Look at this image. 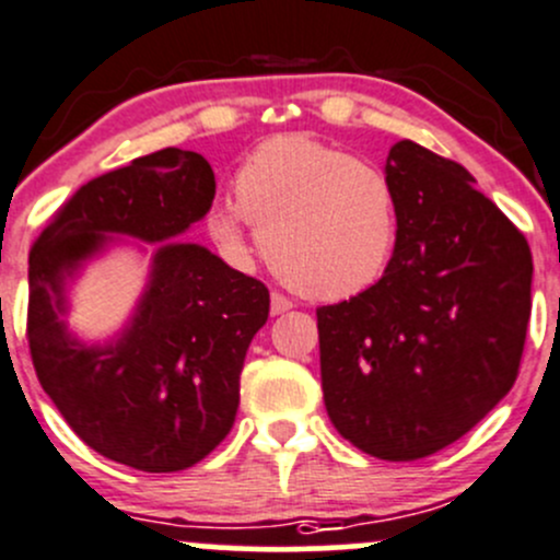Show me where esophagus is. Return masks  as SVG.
Returning <instances> with one entry per match:
<instances>
[{"label":"esophagus","mask_w":560,"mask_h":560,"mask_svg":"<svg viewBox=\"0 0 560 560\" xmlns=\"http://www.w3.org/2000/svg\"><path fill=\"white\" fill-rule=\"evenodd\" d=\"M290 308H292L290 298H284L281 292H273V295H270V314H273V316L290 312Z\"/></svg>","instance_id":"1"}]
</instances>
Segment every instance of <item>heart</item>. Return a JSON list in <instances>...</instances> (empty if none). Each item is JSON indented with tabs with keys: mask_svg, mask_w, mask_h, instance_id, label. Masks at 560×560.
<instances>
[{
	"mask_svg": "<svg viewBox=\"0 0 560 560\" xmlns=\"http://www.w3.org/2000/svg\"><path fill=\"white\" fill-rule=\"evenodd\" d=\"M248 224L287 287L314 301H343L387 270L398 202L374 162L303 135H279L241 165L235 200L208 208V235L235 262L252 252Z\"/></svg>",
	"mask_w": 560,
	"mask_h": 560,
	"instance_id": "heart-1",
	"label": "heart"
}]
</instances>
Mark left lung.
I'll use <instances>...</instances> for the list:
<instances>
[{
  "mask_svg": "<svg viewBox=\"0 0 560 560\" xmlns=\"http://www.w3.org/2000/svg\"><path fill=\"white\" fill-rule=\"evenodd\" d=\"M398 238L385 276L316 308L325 409L382 460L428 457L471 431L517 380L530 248L474 175L411 140L389 149Z\"/></svg>",
  "mask_w": 560,
  "mask_h": 560,
  "instance_id": "left-lung-1",
  "label": "left lung"
}]
</instances>
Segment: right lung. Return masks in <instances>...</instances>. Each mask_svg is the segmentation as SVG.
<instances>
[{"label":"right lung","mask_w":560,"mask_h":560,"mask_svg":"<svg viewBox=\"0 0 560 560\" xmlns=\"http://www.w3.org/2000/svg\"><path fill=\"white\" fill-rule=\"evenodd\" d=\"M217 195L200 154L162 149L100 175L45 224L30 254V349L37 380L100 455L167 474L202 460L235 422L241 371L270 308L262 281L178 241ZM124 237L154 243L133 314L86 342L69 327L71 284Z\"/></svg>","instance_id":"add662e5"}]
</instances>
